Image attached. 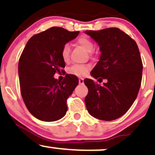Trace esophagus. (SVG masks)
Returning a JSON list of instances; mask_svg holds the SVG:
<instances>
[{
  "label": "esophagus",
  "instance_id": "esophagus-1",
  "mask_svg": "<svg viewBox=\"0 0 155 155\" xmlns=\"http://www.w3.org/2000/svg\"><path fill=\"white\" fill-rule=\"evenodd\" d=\"M79 84H83L84 83V79H82V78H79Z\"/></svg>",
  "mask_w": 155,
  "mask_h": 155
}]
</instances>
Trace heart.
Here are the masks:
<instances>
[{
  "instance_id": "1",
  "label": "heart",
  "mask_w": 155,
  "mask_h": 155,
  "mask_svg": "<svg viewBox=\"0 0 155 155\" xmlns=\"http://www.w3.org/2000/svg\"><path fill=\"white\" fill-rule=\"evenodd\" d=\"M77 44L82 46L87 52L91 53L93 52L94 50V45L93 42L90 40L87 37L85 36H82L79 37L76 41ZM70 47L69 44H65L63 46L61 50V57L64 61H68L69 60V57H70ZM88 68L86 66H83V65H73L71 68L68 70V73L72 75H74L76 76H85V74L88 71Z\"/></svg>"
}]
</instances>
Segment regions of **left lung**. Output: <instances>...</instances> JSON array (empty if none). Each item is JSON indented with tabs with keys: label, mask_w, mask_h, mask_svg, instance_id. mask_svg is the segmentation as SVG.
I'll list each match as a JSON object with an SVG mask.
<instances>
[{
	"label": "left lung",
	"mask_w": 155,
	"mask_h": 155,
	"mask_svg": "<svg viewBox=\"0 0 155 155\" xmlns=\"http://www.w3.org/2000/svg\"><path fill=\"white\" fill-rule=\"evenodd\" d=\"M97 43L101 50L100 60L91 75L85 79L88 93L85 98L87 112L104 121H112L127 112L137 98L143 75V63L136 42L117 28L101 31H85Z\"/></svg>",
	"instance_id": "1"
}]
</instances>
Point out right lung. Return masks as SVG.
<instances>
[{"instance_id":"add662e5","label":"right lung","mask_w":155,"mask_h":155,"mask_svg":"<svg viewBox=\"0 0 155 155\" xmlns=\"http://www.w3.org/2000/svg\"><path fill=\"white\" fill-rule=\"evenodd\" d=\"M79 31L52 27L33 36L18 61V77L22 99L28 111L43 121L63 118L68 111L67 100L79 84L74 75L66 74L62 82L54 79L63 72V46L76 38Z\"/></svg>"}]
</instances>
